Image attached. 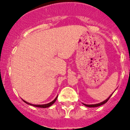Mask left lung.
Segmentation results:
<instances>
[{
  "label": "left lung",
  "mask_w": 130,
  "mask_h": 130,
  "mask_svg": "<svg viewBox=\"0 0 130 130\" xmlns=\"http://www.w3.org/2000/svg\"><path fill=\"white\" fill-rule=\"evenodd\" d=\"M112 94H111V96H109V97L107 99H106V100H104V102H101V103H99V104H92V105H87V104H84V105H85V106H87V107H99V106H100V105H104V104H105V103H106V102H107V101L109 100V98H110V97H111V96H112Z\"/></svg>",
  "instance_id": "left-lung-1"
}]
</instances>
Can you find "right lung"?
<instances>
[{"mask_svg":"<svg viewBox=\"0 0 130 130\" xmlns=\"http://www.w3.org/2000/svg\"><path fill=\"white\" fill-rule=\"evenodd\" d=\"M57 98H58V96H57V97L55 98V99L53 101H52L51 102H50V103H49V104H43V105H34V104H30V103H28V102H26V101L23 100V102H25V103H26V104H28V105H32V106H34V107H41V108H47V107H50L51 105H52L53 104L55 103V102H56V100H57Z\"/></svg>","mask_w":130,"mask_h":130,"instance_id":"add662e5","label":"right lung"}]
</instances>
